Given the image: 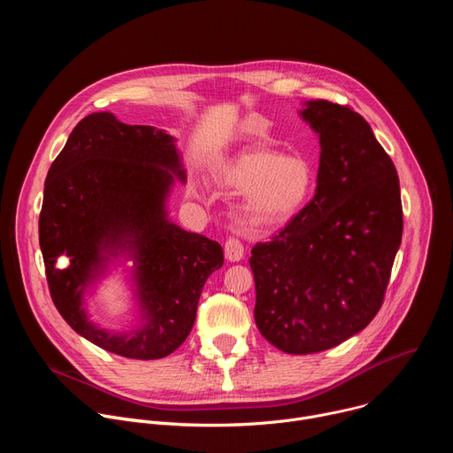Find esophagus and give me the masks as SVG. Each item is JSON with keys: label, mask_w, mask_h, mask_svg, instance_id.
I'll use <instances>...</instances> for the list:
<instances>
[{"label": "esophagus", "mask_w": 453, "mask_h": 453, "mask_svg": "<svg viewBox=\"0 0 453 453\" xmlns=\"http://www.w3.org/2000/svg\"><path fill=\"white\" fill-rule=\"evenodd\" d=\"M224 252H226V257L229 262H240L243 257L245 249H243V243L238 238L229 236L224 243Z\"/></svg>", "instance_id": "1"}]
</instances>
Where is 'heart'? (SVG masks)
Returning a JSON list of instances; mask_svg holds the SVG:
<instances>
[{"label": "heart", "instance_id": "b5f03b06", "mask_svg": "<svg viewBox=\"0 0 453 453\" xmlns=\"http://www.w3.org/2000/svg\"><path fill=\"white\" fill-rule=\"evenodd\" d=\"M224 179L242 189L236 206L240 222L249 229H269L301 213L313 193L315 170L301 154L252 147L226 168Z\"/></svg>", "mask_w": 453, "mask_h": 453}]
</instances>
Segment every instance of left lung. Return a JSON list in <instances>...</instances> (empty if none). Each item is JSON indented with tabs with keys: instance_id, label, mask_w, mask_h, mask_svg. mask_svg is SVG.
I'll return each instance as SVG.
<instances>
[{
	"instance_id": "obj_1",
	"label": "left lung",
	"mask_w": 453,
	"mask_h": 453,
	"mask_svg": "<svg viewBox=\"0 0 453 453\" xmlns=\"http://www.w3.org/2000/svg\"><path fill=\"white\" fill-rule=\"evenodd\" d=\"M301 114L320 142L315 196L249 260L256 326L290 355L335 348L369 325L403 233L400 179L369 123L328 100Z\"/></svg>"
}]
</instances>
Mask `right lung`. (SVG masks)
Masks as SVG:
<instances>
[{"instance_id": "obj_1", "label": "right lung", "mask_w": 453, "mask_h": 453, "mask_svg": "<svg viewBox=\"0 0 453 453\" xmlns=\"http://www.w3.org/2000/svg\"><path fill=\"white\" fill-rule=\"evenodd\" d=\"M168 169L184 180L172 136L93 112L77 123L44 182L39 243L51 301L79 335L127 358L175 351L196 322L206 280L224 264L219 242L166 220ZM121 244L137 249L148 317L128 338L98 331L81 310V292L104 259L101 250ZM58 255L69 257L68 268L56 265Z\"/></svg>"}]
</instances>
